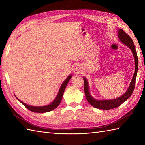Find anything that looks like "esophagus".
<instances>
[{
    "mask_svg": "<svg viewBox=\"0 0 145 145\" xmlns=\"http://www.w3.org/2000/svg\"><path fill=\"white\" fill-rule=\"evenodd\" d=\"M73 73H75V74H80V73H82L83 72V67L82 65L80 64H76L73 67Z\"/></svg>",
    "mask_w": 145,
    "mask_h": 145,
    "instance_id": "esophagus-1",
    "label": "esophagus"
}]
</instances>
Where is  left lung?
I'll return each instance as SVG.
<instances>
[{
    "instance_id": "8db88e82",
    "label": "left lung",
    "mask_w": 145,
    "mask_h": 145,
    "mask_svg": "<svg viewBox=\"0 0 145 145\" xmlns=\"http://www.w3.org/2000/svg\"><path fill=\"white\" fill-rule=\"evenodd\" d=\"M118 36L120 40L121 41L123 44L127 45L128 47L130 48L131 50L132 54H133V55L134 57L135 63V69L134 75L133 76V78L131 80V82H130V86H129L128 90L125 92V93H124L121 97L112 100L94 99V98L91 97V95L90 93V91H89V87L87 80L86 79L85 77L83 78L84 80V91L86 98H87L88 103H90L91 106L96 108L108 110L118 107L120 105H121L124 101L128 99L129 97H130L132 95V93H133V91L134 90L135 82H136L137 74L138 69V59L136 49H135V45L133 44V40H132V39H131L130 36L124 32V30H123L122 29H119L118 31Z\"/></svg>"
}]
</instances>
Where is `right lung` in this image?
<instances>
[{
    "label": "right lung",
    "instance_id": "obj_1",
    "mask_svg": "<svg viewBox=\"0 0 145 145\" xmlns=\"http://www.w3.org/2000/svg\"><path fill=\"white\" fill-rule=\"evenodd\" d=\"M72 78V75H70L68 77L65 79L63 84H61L60 88L59 90V91L57 95L56 98H55V100L52 101V102L48 105L46 106H31V105H29L25 103L22 102V101H20V100H18L17 98V100L20 101V103H22L24 106H25L27 109L29 110L30 111H31L32 112L34 113H46V112H50V111L54 110L55 108L59 105V104L61 102V98H62L63 95V92L65 90V88L67 85V84L69 83V82L70 81V80Z\"/></svg>",
    "mask_w": 145,
    "mask_h": 145
}]
</instances>
